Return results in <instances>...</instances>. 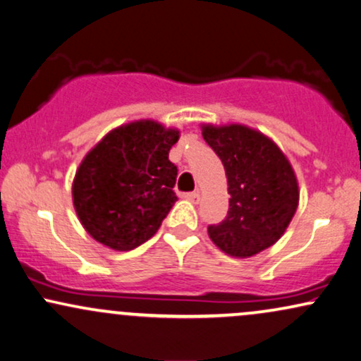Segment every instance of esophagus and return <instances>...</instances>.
I'll return each mask as SVG.
<instances>
[{
    "label": "esophagus",
    "mask_w": 361,
    "mask_h": 361,
    "mask_svg": "<svg viewBox=\"0 0 361 361\" xmlns=\"http://www.w3.org/2000/svg\"><path fill=\"white\" fill-rule=\"evenodd\" d=\"M185 198L191 203H198L200 202V193H198V191H191V193H185Z\"/></svg>",
    "instance_id": "esophagus-1"
}]
</instances>
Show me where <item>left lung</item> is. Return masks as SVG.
Instances as JSON below:
<instances>
[{
    "instance_id": "obj_1",
    "label": "left lung",
    "mask_w": 361,
    "mask_h": 361,
    "mask_svg": "<svg viewBox=\"0 0 361 361\" xmlns=\"http://www.w3.org/2000/svg\"><path fill=\"white\" fill-rule=\"evenodd\" d=\"M203 138L221 159L228 180L226 218L208 226L221 252L250 258L281 238L298 208L293 166L275 141L253 128L203 125Z\"/></svg>"
}]
</instances>
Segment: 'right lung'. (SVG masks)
Here are the masks:
<instances>
[{"label":"right lung","mask_w":361,"mask_h":361,"mask_svg":"<svg viewBox=\"0 0 361 361\" xmlns=\"http://www.w3.org/2000/svg\"><path fill=\"white\" fill-rule=\"evenodd\" d=\"M176 128L153 120L126 123L86 153L73 180V204L98 243L130 252L152 238L176 202L178 170L168 153Z\"/></svg>","instance_id":"right-lung-1"}]
</instances>
